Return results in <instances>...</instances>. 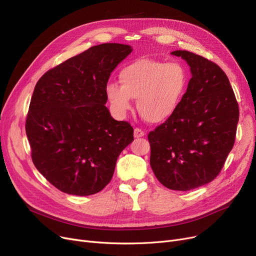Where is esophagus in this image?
<instances>
[{"label": "esophagus", "mask_w": 256, "mask_h": 256, "mask_svg": "<svg viewBox=\"0 0 256 256\" xmlns=\"http://www.w3.org/2000/svg\"><path fill=\"white\" fill-rule=\"evenodd\" d=\"M145 136V132L139 128H136L135 130H134V137L135 138H141V137H144Z\"/></svg>", "instance_id": "34e87169"}]
</instances>
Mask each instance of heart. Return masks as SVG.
<instances>
[{
    "label": "heart",
    "mask_w": 256,
    "mask_h": 256,
    "mask_svg": "<svg viewBox=\"0 0 256 256\" xmlns=\"http://www.w3.org/2000/svg\"><path fill=\"white\" fill-rule=\"evenodd\" d=\"M119 80L120 84L110 80L104 87L114 113L126 116L132 109V98H137L141 117L158 124L178 111L190 85V74L180 62L140 58L119 72Z\"/></svg>",
    "instance_id": "b5f03b06"
}]
</instances>
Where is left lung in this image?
<instances>
[{
	"instance_id": "8db88e82",
	"label": "left lung",
	"mask_w": 256,
	"mask_h": 256,
	"mask_svg": "<svg viewBox=\"0 0 256 256\" xmlns=\"http://www.w3.org/2000/svg\"><path fill=\"white\" fill-rule=\"evenodd\" d=\"M192 78L178 111L148 134L150 166L168 189L189 191L216 178L232 150L238 104L225 72L208 59L174 50Z\"/></svg>"
}]
</instances>
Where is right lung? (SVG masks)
<instances>
[{
  "instance_id": "add662e5",
  "label": "right lung",
  "mask_w": 256,
  "mask_h": 256,
  "mask_svg": "<svg viewBox=\"0 0 256 256\" xmlns=\"http://www.w3.org/2000/svg\"><path fill=\"white\" fill-rule=\"evenodd\" d=\"M132 50L120 44L92 46L38 80L26 134L36 169L61 192L102 191L120 152L134 140L132 126L112 118L104 106L110 74Z\"/></svg>"
}]
</instances>
